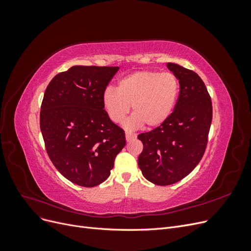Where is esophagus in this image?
Masks as SVG:
<instances>
[{
	"instance_id": "34e87169",
	"label": "esophagus",
	"mask_w": 251,
	"mask_h": 251,
	"mask_svg": "<svg viewBox=\"0 0 251 251\" xmlns=\"http://www.w3.org/2000/svg\"><path fill=\"white\" fill-rule=\"evenodd\" d=\"M135 138H136V134L130 133V132H126V141H131V140H133Z\"/></svg>"
}]
</instances>
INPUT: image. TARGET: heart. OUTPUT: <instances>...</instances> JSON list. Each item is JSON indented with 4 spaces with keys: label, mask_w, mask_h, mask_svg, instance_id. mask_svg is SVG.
Here are the masks:
<instances>
[{
    "label": "heart",
    "mask_w": 251,
    "mask_h": 251,
    "mask_svg": "<svg viewBox=\"0 0 251 251\" xmlns=\"http://www.w3.org/2000/svg\"><path fill=\"white\" fill-rule=\"evenodd\" d=\"M180 85L172 72L142 70L126 75L118 81L117 90H104L102 105L114 123H123L130 112L133 116L126 123L127 128L142 125L149 128L163 125L178 100Z\"/></svg>",
    "instance_id": "heart-1"
}]
</instances>
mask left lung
<instances>
[{
	"instance_id": "obj_1",
	"label": "left lung",
	"mask_w": 251,
	"mask_h": 251,
	"mask_svg": "<svg viewBox=\"0 0 251 251\" xmlns=\"http://www.w3.org/2000/svg\"><path fill=\"white\" fill-rule=\"evenodd\" d=\"M176 75L180 92L169 119L138 139L142 175L156 185H171L185 178L202 159L208 141L212 104L205 83L193 70L168 63Z\"/></svg>"
}]
</instances>
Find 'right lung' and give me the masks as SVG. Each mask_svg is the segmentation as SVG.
<instances>
[{
  "instance_id": "add662e5",
  "label": "right lung",
  "mask_w": 251,
  "mask_h": 251,
  "mask_svg": "<svg viewBox=\"0 0 251 251\" xmlns=\"http://www.w3.org/2000/svg\"><path fill=\"white\" fill-rule=\"evenodd\" d=\"M119 67L73 66L49 82L40 126L47 154L73 183L93 187L110 176L125 131L103 110L102 94Z\"/></svg>"
}]
</instances>
